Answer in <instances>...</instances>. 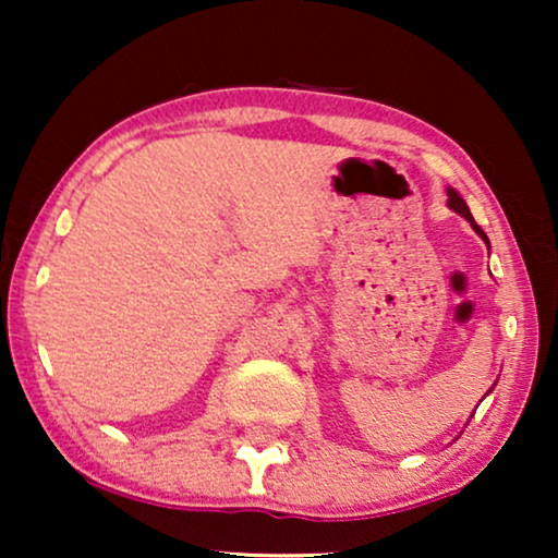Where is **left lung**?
Masks as SVG:
<instances>
[{"label":"left lung","instance_id":"obj_1","mask_svg":"<svg viewBox=\"0 0 558 558\" xmlns=\"http://www.w3.org/2000/svg\"><path fill=\"white\" fill-rule=\"evenodd\" d=\"M447 195H449V208H452L454 213H460V216H462V218H468V220H470V223H472V228H475V231H477V235H480V239H483V241L487 243V235H485V231H483V228H480V226L475 223V218H472V213H470V208H468V203H464V201H462V197L454 193V190H447Z\"/></svg>","mask_w":558,"mask_h":558}]
</instances>
